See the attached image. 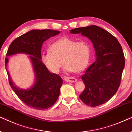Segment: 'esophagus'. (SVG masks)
<instances>
[{
    "instance_id": "34e87169",
    "label": "esophagus",
    "mask_w": 132,
    "mask_h": 132,
    "mask_svg": "<svg viewBox=\"0 0 132 132\" xmlns=\"http://www.w3.org/2000/svg\"><path fill=\"white\" fill-rule=\"evenodd\" d=\"M64 80L66 81V82H76L77 80L74 77H65Z\"/></svg>"
}]
</instances>
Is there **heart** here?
Listing matches in <instances>:
<instances>
[{
    "mask_svg": "<svg viewBox=\"0 0 132 132\" xmlns=\"http://www.w3.org/2000/svg\"><path fill=\"white\" fill-rule=\"evenodd\" d=\"M90 54V46L87 42L63 37L54 42L50 46V52L42 54L41 60L52 72H59L62 61L65 71L80 72L86 67Z\"/></svg>",
    "mask_w": 132,
    "mask_h": 132,
    "instance_id": "1",
    "label": "heart"
}]
</instances>
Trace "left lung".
<instances>
[{
	"instance_id": "left-lung-1",
	"label": "left lung",
	"mask_w": 132,
	"mask_h": 132,
	"mask_svg": "<svg viewBox=\"0 0 132 132\" xmlns=\"http://www.w3.org/2000/svg\"><path fill=\"white\" fill-rule=\"evenodd\" d=\"M70 32L88 37L96 51V60L81 77L85 89L79 97L89 106L104 104L116 94L120 85L125 66L122 47L113 35L96 25L75 28Z\"/></svg>"
}]
</instances>
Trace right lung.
<instances>
[{
    "label": "right lung",
    "mask_w": 132,
    "mask_h": 132,
    "mask_svg": "<svg viewBox=\"0 0 132 132\" xmlns=\"http://www.w3.org/2000/svg\"><path fill=\"white\" fill-rule=\"evenodd\" d=\"M60 33L54 29L31 30L15 38L9 46L6 56L17 53L29 54L36 74V82L30 89L23 90L14 86L8 72L9 83L21 101L29 108L37 110L50 108L59 98L63 80L59 75L51 73L41 61L43 42ZM8 59L5 60V67Z\"/></svg>",
    "instance_id": "add662e5"
}]
</instances>
